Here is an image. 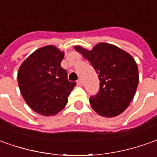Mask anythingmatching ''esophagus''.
Listing matches in <instances>:
<instances>
[{
    "mask_svg": "<svg viewBox=\"0 0 157 157\" xmlns=\"http://www.w3.org/2000/svg\"><path fill=\"white\" fill-rule=\"evenodd\" d=\"M77 84H78V85H83V81H82V79H81V78H79V79H78V80H77Z\"/></svg>",
    "mask_w": 157,
    "mask_h": 157,
    "instance_id": "1",
    "label": "esophagus"
}]
</instances>
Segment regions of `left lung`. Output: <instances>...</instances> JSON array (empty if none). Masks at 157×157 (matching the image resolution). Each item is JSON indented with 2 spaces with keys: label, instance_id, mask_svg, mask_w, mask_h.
<instances>
[{
  "label": "left lung",
  "instance_id": "left-lung-1",
  "mask_svg": "<svg viewBox=\"0 0 157 157\" xmlns=\"http://www.w3.org/2000/svg\"><path fill=\"white\" fill-rule=\"evenodd\" d=\"M75 49L89 60L98 74L99 91L90 97L93 109L104 117H114L124 112L138 85L134 59L120 48L104 43L97 44L90 51L80 46Z\"/></svg>",
  "mask_w": 157,
  "mask_h": 157
}]
</instances>
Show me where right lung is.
Here are the masks:
<instances>
[{
	"label": "right lung",
	"instance_id": "obj_1",
	"mask_svg": "<svg viewBox=\"0 0 157 157\" xmlns=\"http://www.w3.org/2000/svg\"><path fill=\"white\" fill-rule=\"evenodd\" d=\"M64 53L52 45L32 53L20 66L18 83L23 98L42 115H55L64 109L76 85L60 67Z\"/></svg>",
	"mask_w": 157,
	"mask_h": 157
}]
</instances>
